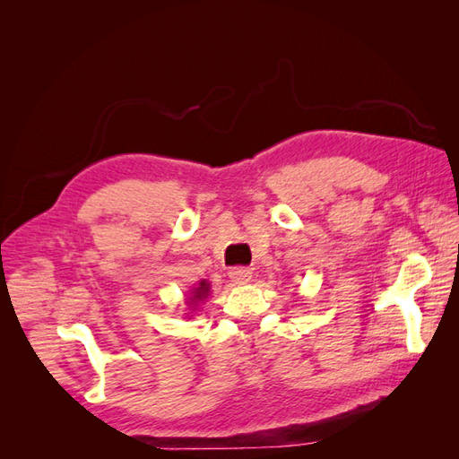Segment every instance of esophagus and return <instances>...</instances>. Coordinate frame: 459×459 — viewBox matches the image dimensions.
<instances>
[{
  "mask_svg": "<svg viewBox=\"0 0 459 459\" xmlns=\"http://www.w3.org/2000/svg\"><path fill=\"white\" fill-rule=\"evenodd\" d=\"M230 277H231L233 283L247 285L248 281L253 280V272L248 268H233V270H230Z\"/></svg>",
  "mask_w": 459,
  "mask_h": 459,
  "instance_id": "obj_1",
  "label": "esophagus"
}]
</instances>
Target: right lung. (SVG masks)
<instances>
[{"label":"right lung","instance_id":"1","mask_svg":"<svg viewBox=\"0 0 459 459\" xmlns=\"http://www.w3.org/2000/svg\"><path fill=\"white\" fill-rule=\"evenodd\" d=\"M208 293H211V285H208L206 281H201L197 287H193L191 297L187 299V304H189V307H195L197 302H201L208 297Z\"/></svg>","mask_w":459,"mask_h":459}]
</instances>
